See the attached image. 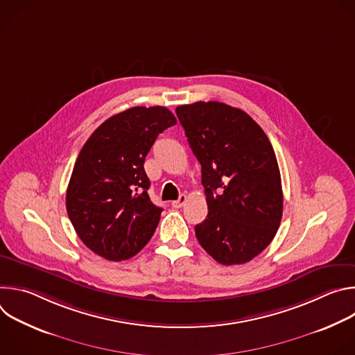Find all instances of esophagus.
I'll list each match as a JSON object with an SVG mask.
<instances>
[{
    "mask_svg": "<svg viewBox=\"0 0 355 355\" xmlns=\"http://www.w3.org/2000/svg\"><path fill=\"white\" fill-rule=\"evenodd\" d=\"M185 202H187V195H180V198L177 200L171 202V205H173V208L178 209V208H182L185 205Z\"/></svg>",
    "mask_w": 355,
    "mask_h": 355,
    "instance_id": "34e87169",
    "label": "esophagus"
}]
</instances>
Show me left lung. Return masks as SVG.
Segmentation results:
<instances>
[{
	"mask_svg": "<svg viewBox=\"0 0 355 355\" xmlns=\"http://www.w3.org/2000/svg\"><path fill=\"white\" fill-rule=\"evenodd\" d=\"M177 116L202 167L208 216L199 244L223 266L244 264L272 241L284 196L274 148L244 111L223 103L180 105Z\"/></svg>",
	"mask_w": 355,
	"mask_h": 355,
	"instance_id": "left-lung-1",
	"label": "left lung"
}]
</instances>
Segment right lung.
Segmentation results:
<instances>
[{"label": "right lung", "mask_w": 355, "mask_h": 355, "mask_svg": "<svg viewBox=\"0 0 355 355\" xmlns=\"http://www.w3.org/2000/svg\"><path fill=\"white\" fill-rule=\"evenodd\" d=\"M177 123L164 107H133L99 125L83 146L66 193L81 241L110 261L133 257L155 234L162 208L150 200L144 159Z\"/></svg>", "instance_id": "obj_1"}]
</instances>
